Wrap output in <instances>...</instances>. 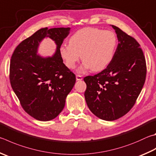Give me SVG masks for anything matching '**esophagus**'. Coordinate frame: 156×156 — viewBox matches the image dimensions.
<instances>
[{"label":"esophagus","instance_id":"esophagus-1","mask_svg":"<svg viewBox=\"0 0 156 156\" xmlns=\"http://www.w3.org/2000/svg\"><path fill=\"white\" fill-rule=\"evenodd\" d=\"M76 80H83V77L80 75H76Z\"/></svg>","mask_w":156,"mask_h":156}]
</instances>
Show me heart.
I'll list each match as a JSON object with an SVG mask.
<instances>
[{"label":"heart","instance_id":"b5f03b06","mask_svg":"<svg viewBox=\"0 0 156 156\" xmlns=\"http://www.w3.org/2000/svg\"><path fill=\"white\" fill-rule=\"evenodd\" d=\"M69 44L60 48L66 66L74 69L81 58L83 66L79 72L90 69L99 72L106 67L112 60L117 44L115 33L98 28L87 27L76 31L69 39Z\"/></svg>","mask_w":156,"mask_h":156}]
</instances>
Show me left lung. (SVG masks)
<instances>
[{"instance_id": "left-lung-1", "label": "left lung", "mask_w": 156, "mask_h": 156, "mask_svg": "<svg viewBox=\"0 0 156 156\" xmlns=\"http://www.w3.org/2000/svg\"><path fill=\"white\" fill-rule=\"evenodd\" d=\"M112 27L119 41L112 60L101 72L84 78L88 107L106 121L118 119L132 109L147 74L145 58L138 42L119 27Z\"/></svg>"}]
</instances>
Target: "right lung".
Returning <instances> with one entry per match:
<instances>
[{
    "mask_svg": "<svg viewBox=\"0 0 156 156\" xmlns=\"http://www.w3.org/2000/svg\"><path fill=\"white\" fill-rule=\"evenodd\" d=\"M70 28H44L25 39L11 56L9 80L22 108L37 120L47 121L63 110L66 98L76 83V76L63 63L60 48ZM45 36L58 45L52 58L36 55L38 43Z\"/></svg>",
    "mask_w": 156,
    "mask_h": 156,
    "instance_id": "1",
    "label": "right lung"
}]
</instances>
